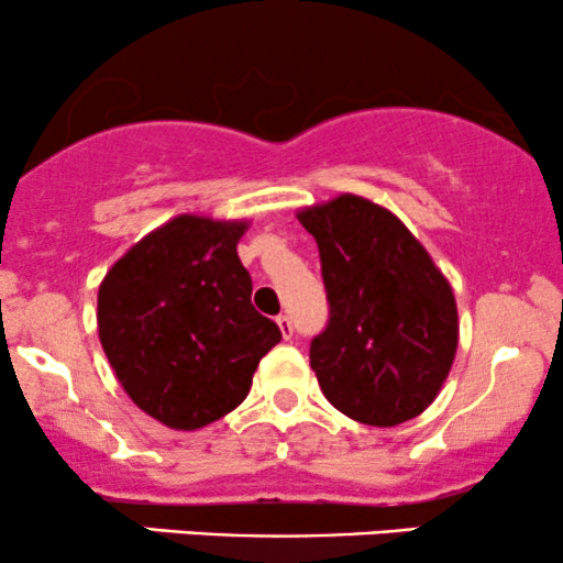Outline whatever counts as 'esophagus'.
Wrapping results in <instances>:
<instances>
[{
    "mask_svg": "<svg viewBox=\"0 0 563 563\" xmlns=\"http://www.w3.org/2000/svg\"><path fill=\"white\" fill-rule=\"evenodd\" d=\"M277 325H280L283 339H290V335H294V322H290L288 314H277Z\"/></svg>",
    "mask_w": 563,
    "mask_h": 563,
    "instance_id": "1",
    "label": "esophagus"
}]
</instances>
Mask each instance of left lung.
Segmentation results:
<instances>
[{"instance_id":"1","label":"left lung","mask_w":563,"mask_h":563,"mask_svg":"<svg viewBox=\"0 0 563 563\" xmlns=\"http://www.w3.org/2000/svg\"><path fill=\"white\" fill-rule=\"evenodd\" d=\"M299 222L318 241L331 309L309 344L328 402L371 426L421 416L455 360L450 283L412 232L371 200L339 196Z\"/></svg>"}]
</instances>
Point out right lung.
I'll use <instances>...</instances> for the list:
<instances>
[{"instance_id":"add662e5","label":"right lung","mask_w":563,"mask_h":563,"mask_svg":"<svg viewBox=\"0 0 563 563\" xmlns=\"http://www.w3.org/2000/svg\"><path fill=\"white\" fill-rule=\"evenodd\" d=\"M245 222L183 214L126 251L97 294L108 363L132 402L169 429L214 423L243 402L283 339L251 303L238 260Z\"/></svg>"}]
</instances>
